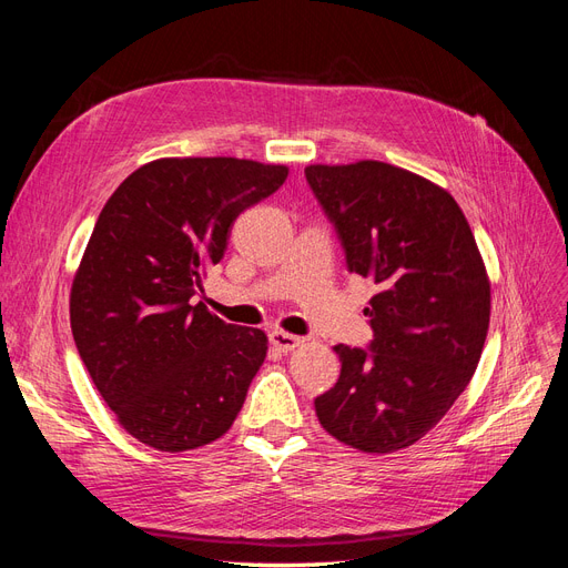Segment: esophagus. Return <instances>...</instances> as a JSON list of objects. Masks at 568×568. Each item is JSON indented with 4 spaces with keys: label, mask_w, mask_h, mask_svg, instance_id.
I'll return each instance as SVG.
<instances>
[{
    "label": "esophagus",
    "mask_w": 568,
    "mask_h": 568,
    "mask_svg": "<svg viewBox=\"0 0 568 568\" xmlns=\"http://www.w3.org/2000/svg\"><path fill=\"white\" fill-rule=\"evenodd\" d=\"M270 343H272L274 348H280L282 353H288V351L298 348L301 343H303V338H301V336H294V334H288V332H282V329H274V332L270 334Z\"/></svg>",
    "instance_id": "1"
}]
</instances>
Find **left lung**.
<instances>
[{
    "mask_svg": "<svg viewBox=\"0 0 568 568\" xmlns=\"http://www.w3.org/2000/svg\"><path fill=\"white\" fill-rule=\"evenodd\" d=\"M348 270L379 291L365 315L369 351L334 346L341 376L315 398L326 434L369 455L415 445L445 417L478 367L490 280L457 201L382 161L307 165Z\"/></svg>",
    "mask_w": 568,
    "mask_h": 568,
    "instance_id": "obj_1",
    "label": "left lung"
}]
</instances>
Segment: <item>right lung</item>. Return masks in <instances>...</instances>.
<instances>
[{
  "label": "right lung",
  "mask_w": 568,
  "mask_h": 568,
  "mask_svg": "<svg viewBox=\"0 0 568 568\" xmlns=\"http://www.w3.org/2000/svg\"><path fill=\"white\" fill-rule=\"evenodd\" d=\"M286 165L159 159L123 180L71 286L78 353L118 424L161 453L225 436L267 355V336L192 305L232 222L277 192Z\"/></svg>",
  "instance_id": "right-lung-1"
}]
</instances>
